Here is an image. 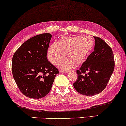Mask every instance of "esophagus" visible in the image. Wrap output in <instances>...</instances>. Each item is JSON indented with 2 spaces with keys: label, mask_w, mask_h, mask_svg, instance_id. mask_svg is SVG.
<instances>
[{
  "label": "esophagus",
  "mask_w": 126,
  "mask_h": 126,
  "mask_svg": "<svg viewBox=\"0 0 126 126\" xmlns=\"http://www.w3.org/2000/svg\"><path fill=\"white\" fill-rule=\"evenodd\" d=\"M60 73H68V72L66 71V70H60Z\"/></svg>",
  "instance_id": "esophagus-1"
}]
</instances>
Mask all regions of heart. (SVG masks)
<instances>
[{"label": "heart", "instance_id": "b5f03b06", "mask_svg": "<svg viewBox=\"0 0 126 126\" xmlns=\"http://www.w3.org/2000/svg\"><path fill=\"white\" fill-rule=\"evenodd\" d=\"M92 39L87 36L63 37L58 42L51 44L47 50L48 59L57 65L66 58L69 60L63 64V68H73L76 64L80 65L85 61L92 49Z\"/></svg>", "mask_w": 126, "mask_h": 126}]
</instances>
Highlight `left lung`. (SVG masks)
Instances as JSON below:
<instances>
[{
	"instance_id": "8db88e82",
	"label": "left lung",
	"mask_w": 126,
	"mask_h": 126,
	"mask_svg": "<svg viewBox=\"0 0 126 126\" xmlns=\"http://www.w3.org/2000/svg\"><path fill=\"white\" fill-rule=\"evenodd\" d=\"M94 51L77 70L78 78L73 83L76 90L86 96H94L102 92L115 68L111 48L100 38L94 37Z\"/></svg>"
}]
</instances>
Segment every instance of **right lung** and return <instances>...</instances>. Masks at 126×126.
I'll return each instance as SVG.
<instances>
[{"mask_svg":"<svg viewBox=\"0 0 126 126\" xmlns=\"http://www.w3.org/2000/svg\"><path fill=\"white\" fill-rule=\"evenodd\" d=\"M49 33L29 39L15 51L12 60L13 77L20 92L32 99L49 94L59 70L47 61V51L51 38Z\"/></svg>","mask_w":126,"mask_h":126,"instance_id":"add662e5","label":"right lung"}]
</instances>
